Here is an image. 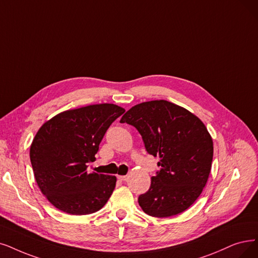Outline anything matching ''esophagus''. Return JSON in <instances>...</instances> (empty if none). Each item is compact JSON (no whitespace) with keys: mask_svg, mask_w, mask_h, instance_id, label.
<instances>
[{"mask_svg":"<svg viewBox=\"0 0 258 258\" xmlns=\"http://www.w3.org/2000/svg\"><path fill=\"white\" fill-rule=\"evenodd\" d=\"M117 179L119 181H126L128 179V177L127 176H117Z\"/></svg>","mask_w":258,"mask_h":258,"instance_id":"1","label":"esophagus"}]
</instances>
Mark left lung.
I'll use <instances>...</instances> for the list:
<instances>
[{"label":"left lung","instance_id":"left-lung-1","mask_svg":"<svg viewBox=\"0 0 258 258\" xmlns=\"http://www.w3.org/2000/svg\"><path fill=\"white\" fill-rule=\"evenodd\" d=\"M120 122L136 127L147 152L160 158V171L139 197L142 210L158 218L187 210L201 195L212 168L213 140L201 119L161 99L132 107Z\"/></svg>","mask_w":258,"mask_h":258}]
</instances>
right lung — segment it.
Instances as JSON below:
<instances>
[{"instance_id":"obj_1","label":"right lung","mask_w":258,"mask_h":258,"mask_svg":"<svg viewBox=\"0 0 258 258\" xmlns=\"http://www.w3.org/2000/svg\"><path fill=\"white\" fill-rule=\"evenodd\" d=\"M125 109L99 104L61 112L45 121L30 145L38 186L54 207L71 215L99 211L115 188L116 177L88 172L111 123Z\"/></svg>"}]
</instances>
